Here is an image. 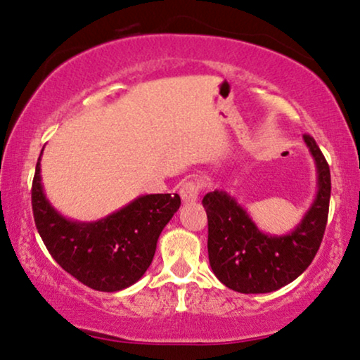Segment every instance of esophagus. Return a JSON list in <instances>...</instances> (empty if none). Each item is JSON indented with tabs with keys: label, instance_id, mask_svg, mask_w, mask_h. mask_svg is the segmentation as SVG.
Wrapping results in <instances>:
<instances>
[{
	"label": "esophagus",
	"instance_id": "1",
	"mask_svg": "<svg viewBox=\"0 0 360 360\" xmlns=\"http://www.w3.org/2000/svg\"><path fill=\"white\" fill-rule=\"evenodd\" d=\"M199 191H201V184L196 183V181H186V183L181 186V189H179L181 198H183L184 202L198 201Z\"/></svg>",
	"mask_w": 360,
	"mask_h": 360
}]
</instances>
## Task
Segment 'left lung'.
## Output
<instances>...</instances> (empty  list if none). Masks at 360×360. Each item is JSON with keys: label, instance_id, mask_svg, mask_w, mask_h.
Returning a JSON list of instances; mask_svg holds the SVG:
<instances>
[{"label": "left lung", "instance_id": "obj_1", "mask_svg": "<svg viewBox=\"0 0 360 360\" xmlns=\"http://www.w3.org/2000/svg\"><path fill=\"white\" fill-rule=\"evenodd\" d=\"M315 166L319 191L304 219L288 235H265L224 191L202 198L207 214V255L214 275L240 293L275 292L309 268L322 243L330 202V169L314 137L304 136Z\"/></svg>", "mask_w": 360, "mask_h": 360}]
</instances>
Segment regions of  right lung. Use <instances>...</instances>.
Returning a JSON list of instances; mask_svg holds the SVG:
<instances>
[{"instance_id":"obj_1","label":"right lung","mask_w":360,"mask_h":360,"mask_svg":"<svg viewBox=\"0 0 360 360\" xmlns=\"http://www.w3.org/2000/svg\"><path fill=\"white\" fill-rule=\"evenodd\" d=\"M32 206L43 243L67 274L98 292H119L136 283L153 263L159 235L179 210L181 198L146 194L98 221H72L43 193L38 159Z\"/></svg>"}]
</instances>
